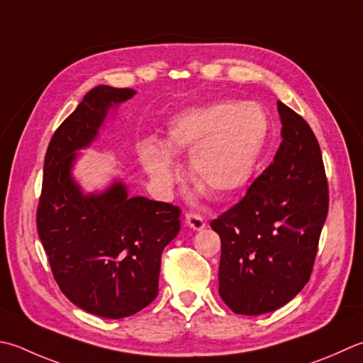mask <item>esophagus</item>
<instances>
[{
    "label": "esophagus",
    "instance_id": "1",
    "mask_svg": "<svg viewBox=\"0 0 363 363\" xmlns=\"http://www.w3.org/2000/svg\"><path fill=\"white\" fill-rule=\"evenodd\" d=\"M186 223L190 226L191 230H195V231H200L206 226L204 218L201 216H198V214H186Z\"/></svg>",
    "mask_w": 363,
    "mask_h": 363
}]
</instances>
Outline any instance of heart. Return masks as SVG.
Here are the masks:
<instances>
[{
  "instance_id": "1",
  "label": "heart",
  "mask_w": 363,
  "mask_h": 363,
  "mask_svg": "<svg viewBox=\"0 0 363 363\" xmlns=\"http://www.w3.org/2000/svg\"><path fill=\"white\" fill-rule=\"evenodd\" d=\"M269 121L252 102H216L189 108L168 127L162 146L146 141L140 157L163 190L174 181L172 157L189 155V177L216 200H225L250 182L266 146Z\"/></svg>"
}]
</instances>
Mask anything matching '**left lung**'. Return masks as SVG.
<instances>
[{
	"mask_svg": "<svg viewBox=\"0 0 363 363\" xmlns=\"http://www.w3.org/2000/svg\"><path fill=\"white\" fill-rule=\"evenodd\" d=\"M281 145L245 196L212 220L222 240L218 293L238 315L288 303L310 280L329 211L321 149L302 116L280 101Z\"/></svg>",
	"mask_w": 363,
	"mask_h": 363,
	"instance_id": "1",
	"label": "left lung"
}]
</instances>
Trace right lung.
Wrapping results in <instances>:
<instances>
[{"instance_id": "add662e5", "label": "right lung", "mask_w": 363, "mask_h": 363, "mask_svg": "<svg viewBox=\"0 0 363 363\" xmlns=\"http://www.w3.org/2000/svg\"><path fill=\"white\" fill-rule=\"evenodd\" d=\"M135 94L101 84L64 119L47 149L35 218L62 294L108 319L132 316L157 297L162 252L181 230L177 206L130 198L121 181L84 194L72 176L78 151L97 138L108 111Z\"/></svg>"}]
</instances>
